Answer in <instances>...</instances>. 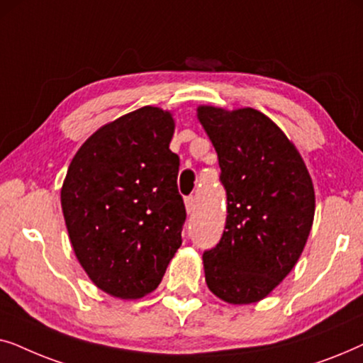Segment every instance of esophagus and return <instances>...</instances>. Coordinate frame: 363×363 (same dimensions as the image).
<instances>
[{"label":"esophagus","instance_id":"obj_1","mask_svg":"<svg viewBox=\"0 0 363 363\" xmlns=\"http://www.w3.org/2000/svg\"><path fill=\"white\" fill-rule=\"evenodd\" d=\"M195 198H193V196H188L186 198V200H185V208H186V213H188V215H191V213L193 211H195Z\"/></svg>","mask_w":363,"mask_h":363}]
</instances>
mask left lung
I'll return each instance as SVG.
<instances>
[{
  "mask_svg": "<svg viewBox=\"0 0 363 363\" xmlns=\"http://www.w3.org/2000/svg\"><path fill=\"white\" fill-rule=\"evenodd\" d=\"M196 116L218 153L228 200L221 240L203 255L206 286L228 304H252L304 251L314 185L294 143L262 112L200 106Z\"/></svg>",
  "mask_w": 363,
  "mask_h": 363,
  "instance_id": "left-lung-1",
  "label": "left lung"
}]
</instances>
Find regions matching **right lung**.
I'll list each match as a JSON object with an SVG mask.
<instances>
[{
	"mask_svg": "<svg viewBox=\"0 0 363 363\" xmlns=\"http://www.w3.org/2000/svg\"><path fill=\"white\" fill-rule=\"evenodd\" d=\"M173 132L170 111L137 108L94 132L64 178L61 206L77 261L118 299L155 291L182 246L186 211Z\"/></svg>",
	"mask_w": 363,
	"mask_h": 363,
	"instance_id": "obj_1",
	"label": "right lung"
}]
</instances>
